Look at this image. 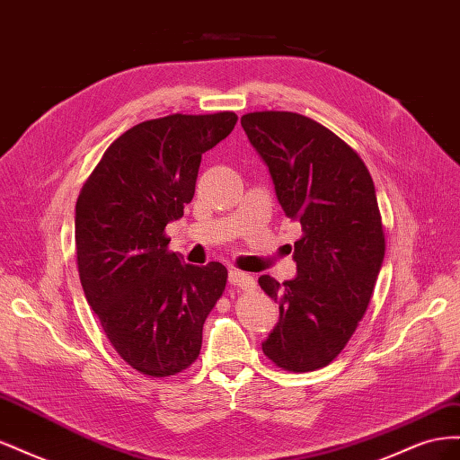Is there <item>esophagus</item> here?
I'll use <instances>...</instances> for the list:
<instances>
[{"instance_id":"obj_1","label":"esophagus","mask_w":460,"mask_h":460,"mask_svg":"<svg viewBox=\"0 0 460 460\" xmlns=\"http://www.w3.org/2000/svg\"><path fill=\"white\" fill-rule=\"evenodd\" d=\"M228 282H230V286L238 288V289H253L255 288L253 278L245 272H240V270H230Z\"/></svg>"}]
</instances>
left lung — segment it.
<instances>
[{
    "instance_id": "obj_1",
    "label": "left lung",
    "mask_w": 460,
    "mask_h": 460,
    "mask_svg": "<svg viewBox=\"0 0 460 460\" xmlns=\"http://www.w3.org/2000/svg\"><path fill=\"white\" fill-rule=\"evenodd\" d=\"M242 127L267 163L286 217L297 220V276L261 289L280 307L262 343L288 372L328 367L363 320L385 253L372 176L358 153L323 124L291 111H255Z\"/></svg>"
}]
</instances>
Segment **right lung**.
Wrapping results in <instances>:
<instances>
[{
	"mask_svg": "<svg viewBox=\"0 0 460 460\" xmlns=\"http://www.w3.org/2000/svg\"><path fill=\"white\" fill-rule=\"evenodd\" d=\"M235 122L220 111L136 124L107 147L76 199L82 289L113 349L147 378L196 363L205 320L225 294L228 270L184 262L164 228L191 201L203 153Z\"/></svg>",
	"mask_w": 460,
	"mask_h": 460,
	"instance_id": "add662e5",
	"label": "right lung"
}]
</instances>
